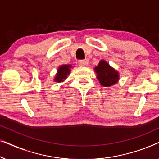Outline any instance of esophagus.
<instances>
[{
  "label": "esophagus",
  "instance_id": "esophagus-1",
  "mask_svg": "<svg viewBox=\"0 0 159 159\" xmlns=\"http://www.w3.org/2000/svg\"><path fill=\"white\" fill-rule=\"evenodd\" d=\"M78 64L80 66H86L87 64H88V60H80L78 62Z\"/></svg>",
  "mask_w": 159,
  "mask_h": 159
}]
</instances>
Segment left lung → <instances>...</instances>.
<instances>
[{
  "label": "left lung",
  "mask_w": 159,
  "mask_h": 159,
  "mask_svg": "<svg viewBox=\"0 0 159 159\" xmlns=\"http://www.w3.org/2000/svg\"><path fill=\"white\" fill-rule=\"evenodd\" d=\"M97 75V79L100 84L103 87H111L116 84L119 80V73L111 66L106 61L101 59L94 68Z\"/></svg>",
  "instance_id": "1"
}]
</instances>
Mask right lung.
<instances>
[{
    "mask_svg": "<svg viewBox=\"0 0 159 159\" xmlns=\"http://www.w3.org/2000/svg\"><path fill=\"white\" fill-rule=\"evenodd\" d=\"M72 66L71 64H63L58 68L57 73L56 74L54 77V82H62L66 79L68 75H70L71 69Z\"/></svg>",
    "mask_w": 159,
    "mask_h": 159,
    "instance_id": "add662e5",
    "label": "right lung"
}]
</instances>
